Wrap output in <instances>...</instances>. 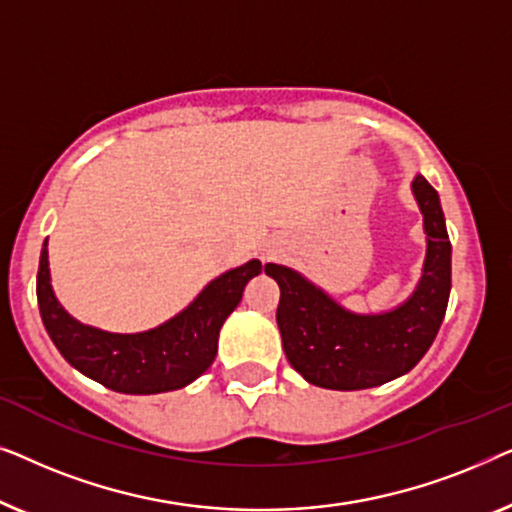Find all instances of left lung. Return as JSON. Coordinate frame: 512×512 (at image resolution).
<instances>
[{"label":"left lung","instance_id":"obj_1","mask_svg":"<svg viewBox=\"0 0 512 512\" xmlns=\"http://www.w3.org/2000/svg\"><path fill=\"white\" fill-rule=\"evenodd\" d=\"M424 214L426 258L412 296L384 314H354L296 270L268 263L279 284L277 326L286 359L314 387L356 391L380 387L412 370L443 324L452 286V244L436 188L412 181Z\"/></svg>","mask_w":512,"mask_h":512}]
</instances>
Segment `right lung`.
Listing matches in <instances>:
<instances>
[{
	"label": "right lung",
	"mask_w": 512,
	"mask_h": 512,
	"mask_svg": "<svg viewBox=\"0 0 512 512\" xmlns=\"http://www.w3.org/2000/svg\"><path fill=\"white\" fill-rule=\"evenodd\" d=\"M261 268L254 258L223 272L174 319L151 331L123 335L83 326L62 310L51 289L44 242L37 272L39 312L53 345L79 373L121 394H163L186 387L212 366L223 321L240 305L244 286L261 275Z\"/></svg>",
	"instance_id": "add662e5"
}]
</instances>
